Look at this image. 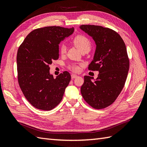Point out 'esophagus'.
<instances>
[{
  "instance_id": "obj_1",
  "label": "esophagus",
  "mask_w": 147,
  "mask_h": 147,
  "mask_svg": "<svg viewBox=\"0 0 147 147\" xmlns=\"http://www.w3.org/2000/svg\"><path fill=\"white\" fill-rule=\"evenodd\" d=\"M78 77V76L77 75H76V74H71V78L72 79H74V78H77Z\"/></svg>"
}]
</instances>
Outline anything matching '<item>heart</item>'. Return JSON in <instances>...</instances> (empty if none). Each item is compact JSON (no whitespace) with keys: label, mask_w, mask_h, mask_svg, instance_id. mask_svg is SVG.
<instances>
[{"label":"heart","mask_w":147,"mask_h":147,"mask_svg":"<svg viewBox=\"0 0 147 147\" xmlns=\"http://www.w3.org/2000/svg\"><path fill=\"white\" fill-rule=\"evenodd\" d=\"M72 42H73V44L82 52L85 51H90V49H91V42H90L88 38H87L85 35H78L74 37ZM59 51H60V53L62 55L65 54L67 51V47L65 45L62 44L60 46ZM68 67L73 72H78L80 70V65L75 64L69 65Z\"/></svg>","instance_id":"1"}]
</instances>
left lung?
<instances>
[{"label":"left lung","mask_w":147,"mask_h":147,"mask_svg":"<svg viewBox=\"0 0 147 147\" xmlns=\"http://www.w3.org/2000/svg\"><path fill=\"white\" fill-rule=\"evenodd\" d=\"M80 28L92 36L96 45L88 69L99 72L98 78L84 76L81 93L92 107L101 109L115 102L125 85L129 68L126 45L119 34L109 28L83 24Z\"/></svg>","instance_id":"1"}]
</instances>
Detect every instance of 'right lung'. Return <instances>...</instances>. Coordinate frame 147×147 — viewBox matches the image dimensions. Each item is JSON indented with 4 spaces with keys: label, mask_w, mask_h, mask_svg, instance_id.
<instances>
[{
    "label": "right lung",
    "mask_w": 147,
    "mask_h": 147,
    "mask_svg": "<svg viewBox=\"0 0 147 147\" xmlns=\"http://www.w3.org/2000/svg\"><path fill=\"white\" fill-rule=\"evenodd\" d=\"M74 28L46 26L33 30L19 47L18 80L24 96L33 107L51 111L62 100L71 75L64 71L54 78L52 61L59 59V43L71 35Z\"/></svg>",
    "instance_id": "obj_1"
}]
</instances>
